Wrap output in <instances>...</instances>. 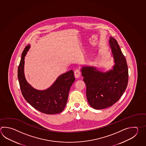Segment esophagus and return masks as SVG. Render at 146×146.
<instances>
[{"mask_svg": "<svg viewBox=\"0 0 146 146\" xmlns=\"http://www.w3.org/2000/svg\"><path fill=\"white\" fill-rule=\"evenodd\" d=\"M80 70L76 69L74 72V75L75 78H79L80 76Z\"/></svg>", "mask_w": 146, "mask_h": 146, "instance_id": "34e87169", "label": "esophagus"}]
</instances>
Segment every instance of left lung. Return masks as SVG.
<instances>
[{
  "label": "left lung",
  "instance_id": "1",
  "mask_svg": "<svg viewBox=\"0 0 146 146\" xmlns=\"http://www.w3.org/2000/svg\"><path fill=\"white\" fill-rule=\"evenodd\" d=\"M109 45L114 65L106 72L95 66H83L81 72L86 85V97L90 106L101 110L110 107L121 97L127 86L128 66L117 42L110 37Z\"/></svg>",
  "mask_w": 146,
  "mask_h": 146
}]
</instances>
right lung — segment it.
<instances>
[{"instance_id":"obj_1","label":"right lung","mask_w":146,"mask_h":146,"mask_svg":"<svg viewBox=\"0 0 146 146\" xmlns=\"http://www.w3.org/2000/svg\"><path fill=\"white\" fill-rule=\"evenodd\" d=\"M30 45L27 46L22 54L18 67V78L21 92L25 100L42 113L54 114L64 109L71 86L75 81L72 70L60 75L47 89L40 90L33 88L26 80L24 72V59Z\"/></svg>"}]
</instances>
